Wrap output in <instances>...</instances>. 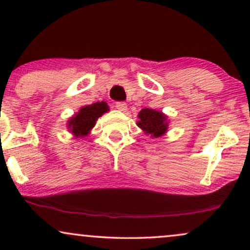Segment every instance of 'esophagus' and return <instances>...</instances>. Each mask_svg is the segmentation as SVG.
<instances>
[{
    "label": "esophagus",
    "mask_w": 250,
    "mask_h": 250,
    "mask_svg": "<svg viewBox=\"0 0 250 250\" xmlns=\"http://www.w3.org/2000/svg\"><path fill=\"white\" fill-rule=\"evenodd\" d=\"M115 107H116V109H119L120 111H125L128 109L127 103H125V102H116Z\"/></svg>",
    "instance_id": "esophagus-1"
}]
</instances>
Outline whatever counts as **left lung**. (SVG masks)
I'll return each instance as SVG.
<instances>
[{"label": "left lung", "instance_id": "8db88e82", "mask_svg": "<svg viewBox=\"0 0 250 250\" xmlns=\"http://www.w3.org/2000/svg\"><path fill=\"white\" fill-rule=\"evenodd\" d=\"M137 125L151 137H160L168 130V117L162 111L145 108L139 113Z\"/></svg>", "mask_w": 250, "mask_h": 250}]
</instances>
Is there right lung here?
I'll return each instance as SVG.
<instances>
[{
  "instance_id": "add662e5",
  "label": "right lung",
  "mask_w": 250,
  "mask_h": 250,
  "mask_svg": "<svg viewBox=\"0 0 250 250\" xmlns=\"http://www.w3.org/2000/svg\"><path fill=\"white\" fill-rule=\"evenodd\" d=\"M108 110V104L103 101L82 107L79 113L68 121V130L75 135V137L87 136L90 129L95 125L97 119Z\"/></svg>"
}]
</instances>
